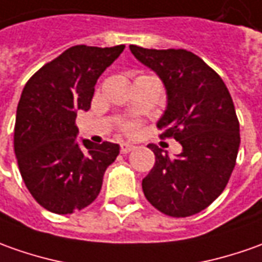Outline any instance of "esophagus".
Instances as JSON below:
<instances>
[{
	"label": "esophagus",
	"mask_w": 262,
	"mask_h": 262,
	"mask_svg": "<svg viewBox=\"0 0 262 262\" xmlns=\"http://www.w3.org/2000/svg\"><path fill=\"white\" fill-rule=\"evenodd\" d=\"M135 149H136V146L132 145V143H126V142H123V143L120 145V152H122V154H129V152L135 150Z\"/></svg>",
	"instance_id": "34e87169"
}]
</instances>
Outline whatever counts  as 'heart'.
Segmentation results:
<instances>
[{
  "instance_id": "obj_1",
  "label": "heart",
  "mask_w": 262,
  "mask_h": 262,
  "mask_svg": "<svg viewBox=\"0 0 262 262\" xmlns=\"http://www.w3.org/2000/svg\"><path fill=\"white\" fill-rule=\"evenodd\" d=\"M129 129H132V127H129Z\"/></svg>"
}]
</instances>
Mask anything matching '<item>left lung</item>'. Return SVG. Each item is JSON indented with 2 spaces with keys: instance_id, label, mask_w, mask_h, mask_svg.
I'll use <instances>...</instances> for the list:
<instances>
[{
  "instance_id": "8db88e82",
  "label": "left lung",
  "mask_w": 262,
  "mask_h": 262,
  "mask_svg": "<svg viewBox=\"0 0 262 262\" xmlns=\"http://www.w3.org/2000/svg\"><path fill=\"white\" fill-rule=\"evenodd\" d=\"M129 49L162 80L166 107L156 124L163 138L182 146L173 158L149 146L156 161L142 181L143 193L165 215H195L222 193L235 166L239 123L231 94L220 76L188 50Z\"/></svg>"
}]
</instances>
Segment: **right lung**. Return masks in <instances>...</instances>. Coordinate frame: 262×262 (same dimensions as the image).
<instances>
[{
  "label": "right lung",
  "mask_w": 262,
  "mask_h": 262,
  "mask_svg": "<svg viewBox=\"0 0 262 262\" xmlns=\"http://www.w3.org/2000/svg\"><path fill=\"white\" fill-rule=\"evenodd\" d=\"M124 46H74L27 81L17 107L14 150L27 189L47 211L67 215L90 205L120 146L77 139L76 117L87 112L97 79Z\"/></svg>",
  "instance_id": "obj_1"
}]
</instances>
